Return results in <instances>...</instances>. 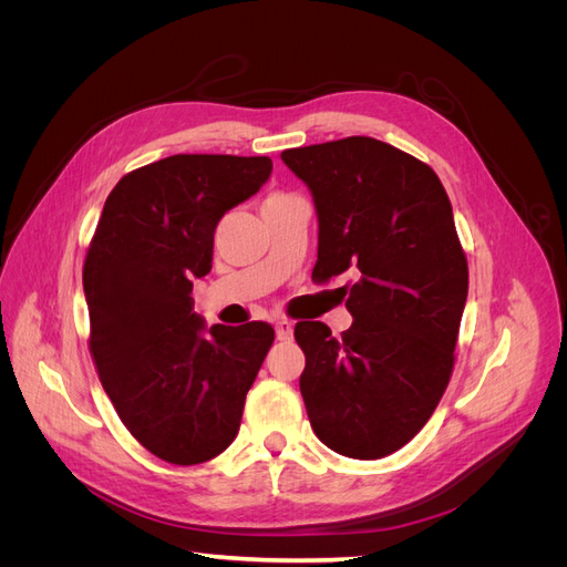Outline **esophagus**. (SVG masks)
<instances>
[{
	"instance_id": "obj_1",
	"label": "esophagus",
	"mask_w": 567,
	"mask_h": 567,
	"mask_svg": "<svg viewBox=\"0 0 567 567\" xmlns=\"http://www.w3.org/2000/svg\"><path fill=\"white\" fill-rule=\"evenodd\" d=\"M290 336H293V321L277 319V338L279 340H290Z\"/></svg>"
}]
</instances>
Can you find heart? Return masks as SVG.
I'll return each instance as SVG.
<instances>
[{
	"mask_svg": "<svg viewBox=\"0 0 567 567\" xmlns=\"http://www.w3.org/2000/svg\"><path fill=\"white\" fill-rule=\"evenodd\" d=\"M284 194H271V196H267V200L265 203H269V200H277V198H281Z\"/></svg>",
	"mask_w": 567,
	"mask_h": 567,
	"instance_id": "obj_1",
	"label": "heart"
}]
</instances>
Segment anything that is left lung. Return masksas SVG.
Returning a JSON list of instances; mask_svg holds the SVG:
<instances>
[{
	"mask_svg": "<svg viewBox=\"0 0 567 567\" xmlns=\"http://www.w3.org/2000/svg\"><path fill=\"white\" fill-rule=\"evenodd\" d=\"M319 215L312 279L350 271L352 326L298 321L312 431L350 458H383L433 416L454 371L468 260L431 165L373 136L288 148Z\"/></svg>",
	"mask_w": 567,
	"mask_h": 567,
	"instance_id": "obj_1",
	"label": "left lung"
}]
</instances>
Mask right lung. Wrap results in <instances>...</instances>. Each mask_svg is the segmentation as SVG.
Segmentation results:
<instances>
[{
	"instance_id": "obj_1",
	"label": "right lung",
	"mask_w": 567,
	"mask_h": 567,
	"mask_svg": "<svg viewBox=\"0 0 567 567\" xmlns=\"http://www.w3.org/2000/svg\"><path fill=\"white\" fill-rule=\"evenodd\" d=\"M271 175L267 156L179 153L136 167L106 198L82 267L90 352L132 437L175 466L225 452L274 342L267 321L210 326L194 279L213 267L217 221Z\"/></svg>"
}]
</instances>
